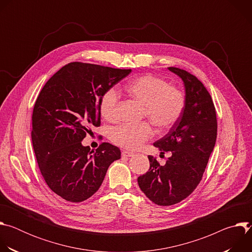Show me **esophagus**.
<instances>
[{"label":"esophagus","instance_id":"obj_1","mask_svg":"<svg viewBox=\"0 0 252 252\" xmlns=\"http://www.w3.org/2000/svg\"><path fill=\"white\" fill-rule=\"evenodd\" d=\"M122 155H123L124 157H132L134 154L131 153V152H129V151H123Z\"/></svg>","mask_w":252,"mask_h":252}]
</instances>
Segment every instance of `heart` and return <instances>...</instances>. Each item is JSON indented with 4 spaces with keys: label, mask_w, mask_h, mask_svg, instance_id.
<instances>
[{
    "label": "heart",
    "mask_w": 252,
    "mask_h": 252,
    "mask_svg": "<svg viewBox=\"0 0 252 252\" xmlns=\"http://www.w3.org/2000/svg\"><path fill=\"white\" fill-rule=\"evenodd\" d=\"M125 91L128 96L142 104V114L158 128L167 129L182 117L186 106L185 94L157 76L145 75L128 82ZM120 95L112 88L100 97L99 113L106 121L117 118ZM153 127L147 123L125 124L111 129V139L117 146L128 150L138 149L153 135Z\"/></svg>",
    "instance_id": "obj_1"
}]
</instances>
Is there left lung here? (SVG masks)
Wrapping results in <instances>:
<instances>
[{"mask_svg": "<svg viewBox=\"0 0 252 252\" xmlns=\"http://www.w3.org/2000/svg\"><path fill=\"white\" fill-rule=\"evenodd\" d=\"M184 82L186 106L167 134L154 143L160 155L169 152L164 165L149 156V171L138 176L141 191L158 205L168 206L187 198L200 183L217 141V112L203 84L189 71L169 66Z\"/></svg>", "mask_w": 252, "mask_h": 252, "instance_id": "1", "label": "left lung"}]
</instances>
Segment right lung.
Returning <instances> with one entry per match:
<instances>
[{"label":"right lung","mask_w":252,"mask_h":252,"mask_svg":"<svg viewBox=\"0 0 252 252\" xmlns=\"http://www.w3.org/2000/svg\"><path fill=\"white\" fill-rule=\"evenodd\" d=\"M131 69L80 62L69 63L46 83L32 117V141L41 173L48 187L62 198L81 202L101 186L121 151L109 142L95 150L82 140L100 126L99 101L105 91Z\"/></svg>","instance_id":"obj_1"}]
</instances>
